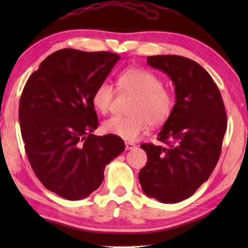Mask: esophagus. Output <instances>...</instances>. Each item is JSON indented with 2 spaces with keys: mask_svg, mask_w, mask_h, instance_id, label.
<instances>
[{
  "mask_svg": "<svg viewBox=\"0 0 248 248\" xmlns=\"http://www.w3.org/2000/svg\"><path fill=\"white\" fill-rule=\"evenodd\" d=\"M135 147H136V145L133 144V143H131V141H125V149H127V150L133 149V148H135Z\"/></svg>",
  "mask_w": 248,
  "mask_h": 248,
  "instance_id": "esophagus-1",
  "label": "esophagus"
}]
</instances>
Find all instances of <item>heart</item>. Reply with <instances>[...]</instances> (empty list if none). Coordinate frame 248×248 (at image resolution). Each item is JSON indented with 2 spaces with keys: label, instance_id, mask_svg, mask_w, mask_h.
<instances>
[{
  "label": "heart",
  "instance_id": "1",
  "mask_svg": "<svg viewBox=\"0 0 248 248\" xmlns=\"http://www.w3.org/2000/svg\"><path fill=\"white\" fill-rule=\"evenodd\" d=\"M119 91L134 96L129 108V116H113L102 124L107 134L118 136L125 140H135L149 124L157 127L170 117L175 108V96L165 87L155 73L141 68H129L117 78ZM114 98V88L102 82L94 89L92 104L99 113L108 112Z\"/></svg>",
  "mask_w": 248,
  "mask_h": 248
}]
</instances>
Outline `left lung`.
<instances>
[{"mask_svg": "<svg viewBox=\"0 0 248 248\" xmlns=\"http://www.w3.org/2000/svg\"><path fill=\"white\" fill-rule=\"evenodd\" d=\"M147 64L170 77L176 104L157 134L163 145L140 146L148 160L139 180L147 196L176 203L192 196L217 166L227 129L225 105L211 76L196 62L155 55Z\"/></svg>", "mask_w": 248, "mask_h": 248, "instance_id": "obj_1", "label": "left lung"}]
</instances>
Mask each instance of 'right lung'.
<instances>
[{
    "mask_svg": "<svg viewBox=\"0 0 248 248\" xmlns=\"http://www.w3.org/2000/svg\"><path fill=\"white\" fill-rule=\"evenodd\" d=\"M119 60L110 52L59 50L31 73L21 94L20 129L31 166L65 199L96 191L105 166L125 148L118 136L93 134L98 128L93 93Z\"/></svg>",
    "mask_w": 248,
    "mask_h": 248,
    "instance_id": "1",
    "label": "right lung"
}]
</instances>
